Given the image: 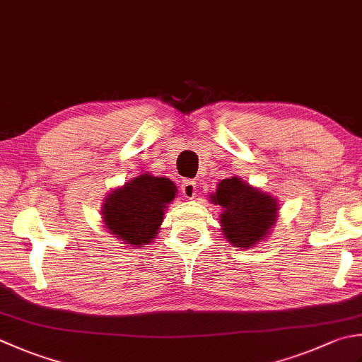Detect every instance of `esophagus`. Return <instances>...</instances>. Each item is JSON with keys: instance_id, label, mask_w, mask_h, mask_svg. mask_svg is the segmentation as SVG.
I'll use <instances>...</instances> for the list:
<instances>
[{"instance_id": "1", "label": "esophagus", "mask_w": 362, "mask_h": 362, "mask_svg": "<svg viewBox=\"0 0 362 362\" xmlns=\"http://www.w3.org/2000/svg\"><path fill=\"white\" fill-rule=\"evenodd\" d=\"M182 193L188 199H193L196 196V182L193 179H183L182 180Z\"/></svg>"}]
</instances>
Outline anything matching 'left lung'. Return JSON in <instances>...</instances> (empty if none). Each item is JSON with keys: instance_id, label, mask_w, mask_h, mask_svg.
Wrapping results in <instances>:
<instances>
[{"instance_id": "8db88e82", "label": "left lung", "mask_w": 362, "mask_h": 362, "mask_svg": "<svg viewBox=\"0 0 362 362\" xmlns=\"http://www.w3.org/2000/svg\"><path fill=\"white\" fill-rule=\"evenodd\" d=\"M221 205V229L237 247H250L267 235L278 215V204L272 196L246 185L237 177L219 182L211 197Z\"/></svg>"}]
</instances>
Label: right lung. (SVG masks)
<instances>
[{
    "mask_svg": "<svg viewBox=\"0 0 362 362\" xmlns=\"http://www.w3.org/2000/svg\"><path fill=\"white\" fill-rule=\"evenodd\" d=\"M174 196L175 187L171 180L144 174L106 197L103 221L124 243L147 245L157 235L163 211Z\"/></svg>",
    "mask_w": 362,
    "mask_h": 362,
    "instance_id": "right-lung-1",
    "label": "right lung"
}]
</instances>
